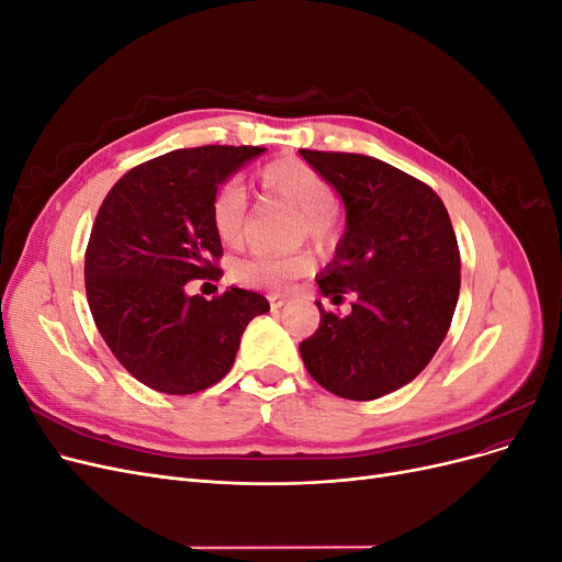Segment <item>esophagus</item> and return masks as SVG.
Instances as JSON below:
<instances>
[{"label":"esophagus","instance_id":"obj_1","mask_svg":"<svg viewBox=\"0 0 562 562\" xmlns=\"http://www.w3.org/2000/svg\"><path fill=\"white\" fill-rule=\"evenodd\" d=\"M283 304H285V297H283V295H277V293L269 295V307L274 310V312H279V310L283 307Z\"/></svg>","mask_w":562,"mask_h":562}]
</instances>
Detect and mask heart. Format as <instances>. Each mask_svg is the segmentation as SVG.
<instances>
[{
  "label": "heart",
  "instance_id": "b5f03b06",
  "mask_svg": "<svg viewBox=\"0 0 562 562\" xmlns=\"http://www.w3.org/2000/svg\"><path fill=\"white\" fill-rule=\"evenodd\" d=\"M255 187L262 199L283 203L297 211L295 239H307L316 248H330L337 239L335 190L326 176L302 159H279L260 168ZM211 225L220 241L229 248L244 244L248 227V199L241 184L227 182L220 187L211 201ZM314 269V258L307 250L283 255L258 252L232 265V279L258 291H288L297 279Z\"/></svg>",
  "mask_w": 562,
  "mask_h": 562
}]
</instances>
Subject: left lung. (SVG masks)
<instances>
[{
  "label": "left lung",
  "mask_w": 562,
  "mask_h": 562,
  "mask_svg": "<svg viewBox=\"0 0 562 562\" xmlns=\"http://www.w3.org/2000/svg\"><path fill=\"white\" fill-rule=\"evenodd\" d=\"M342 196L347 232L318 277L333 304L353 295L349 314L321 312L302 339L304 368L335 396L372 401L429 366L459 297V248L443 201L391 164L349 151L300 149Z\"/></svg>",
  "instance_id": "8db88e82"
}]
</instances>
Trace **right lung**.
<instances>
[{"label": "right lung", "mask_w": 562, "mask_h": 562, "mask_svg": "<svg viewBox=\"0 0 562 562\" xmlns=\"http://www.w3.org/2000/svg\"><path fill=\"white\" fill-rule=\"evenodd\" d=\"M262 151L173 149L119 178L95 215L83 255L93 321L114 359L161 394H196L223 380L248 323L269 312L260 293L234 285L213 300L184 293L194 279L223 277L211 201Z\"/></svg>", "instance_id": "obj_1"}]
</instances>
